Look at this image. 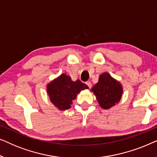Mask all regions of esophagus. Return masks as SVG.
Listing matches in <instances>:
<instances>
[{"label": "esophagus", "mask_w": 157, "mask_h": 157, "mask_svg": "<svg viewBox=\"0 0 157 157\" xmlns=\"http://www.w3.org/2000/svg\"><path fill=\"white\" fill-rule=\"evenodd\" d=\"M86 84L88 86H89V88H91V86H92V84H91V83L90 82V81H86Z\"/></svg>", "instance_id": "1"}]
</instances>
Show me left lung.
<instances>
[{
  "mask_svg": "<svg viewBox=\"0 0 157 157\" xmlns=\"http://www.w3.org/2000/svg\"><path fill=\"white\" fill-rule=\"evenodd\" d=\"M99 106L102 109H109L119 102L123 89L121 84L111 76L109 73L101 74L98 82L91 89Z\"/></svg>",
  "mask_w": 157,
  "mask_h": 157,
  "instance_id": "1",
  "label": "left lung"
}]
</instances>
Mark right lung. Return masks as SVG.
Segmentation results:
<instances>
[{
  "label": "right lung",
  "mask_w": 157,
  "mask_h": 157,
  "mask_svg": "<svg viewBox=\"0 0 157 157\" xmlns=\"http://www.w3.org/2000/svg\"><path fill=\"white\" fill-rule=\"evenodd\" d=\"M88 89L89 86L78 79L73 81L69 76L62 74L47 85V93L51 103L59 110L64 111L70 109L77 94Z\"/></svg>",
  "instance_id": "obj_1"
}]
</instances>
